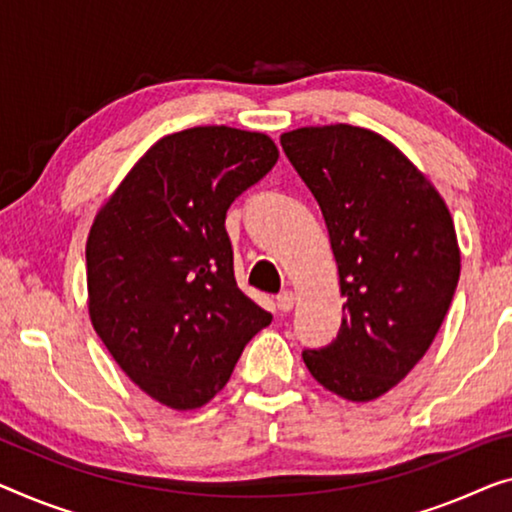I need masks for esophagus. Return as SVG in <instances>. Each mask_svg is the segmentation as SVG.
<instances>
[{
    "label": "esophagus",
    "instance_id": "esophagus-1",
    "mask_svg": "<svg viewBox=\"0 0 512 512\" xmlns=\"http://www.w3.org/2000/svg\"><path fill=\"white\" fill-rule=\"evenodd\" d=\"M294 294L292 292H282V294H278V299H276V305H278V310L280 312H289L294 308Z\"/></svg>",
    "mask_w": 512,
    "mask_h": 512
}]
</instances>
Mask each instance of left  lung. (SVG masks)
Masks as SVG:
<instances>
[{"instance_id": "obj_1", "label": "left lung", "mask_w": 512, "mask_h": 512, "mask_svg": "<svg viewBox=\"0 0 512 512\" xmlns=\"http://www.w3.org/2000/svg\"><path fill=\"white\" fill-rule=\"evenodd\" d=\"M280 144L322 209L345 296L338 338L305 349L303 363L331 393L370 402L409 375L451 308L460 280L451 211L368 128L303 126Z\"/></svg>"}]
</instances>
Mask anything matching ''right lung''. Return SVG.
<instances>
[{
  "mask_svg": "<svg viewBox=\"0 0 512 512\" xmlns=\"http://www.w3.org/2000/svg\"><path fill=\"white\" fill-rule=\"evenodd\" d=\"M276 160L264 133L186 128L160 137L96 213L89 319L119 368L165 407L207 404L271 324L236 287L225 216Z\"/></svg>",
  "mask_w": 512,
  "mask_h": 512,
  "instance_id": "1",
  "label": "right lung"
}]
</instances>
